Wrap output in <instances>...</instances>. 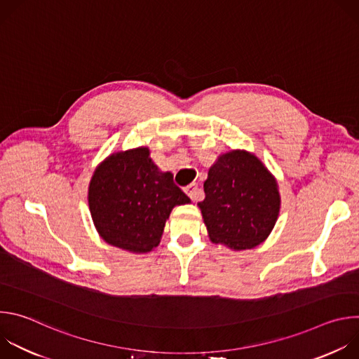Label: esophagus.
Returning a JSON list of instances; mask_svg holds the SVG:
<instances>
[{"label":"esophagus","instance_id":"1","mask_svg":"<svg viewBox=\"0 0 359 359\" xmlns=\"http://www.w3.org/2000/svg\"><path fill=\"white\" fill-rule=\"evenodd\" d=\"M184 193L193 200V201H198L203 198V191L198 189V186L196 183L189 184L187 187H184Z\"/></svg>","mask_w":359,"mask_h":359}]
</instances>
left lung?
<instances>
[{
  "label": "left lung",
  "mask_w": 359,
  "mask_h": 359,
  "mask_svg": "<svg viewBox=\"0 0 359 359\" xmlns=\"http://www.w3.org/2000/svg\"><path fill=\"white\" fill-rule=\"evenodd\" d=\"M197 203L209 238L233 251L267 240L280 215L281 196L274 175L251 151L233 149L212 165Z\"/></svg>",
  "instance_id": "obj_1"
}]
</instances>
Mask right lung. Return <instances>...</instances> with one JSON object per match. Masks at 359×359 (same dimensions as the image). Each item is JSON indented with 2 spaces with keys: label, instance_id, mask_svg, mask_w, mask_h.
Wrapping results in <instances>:
<instances>
[{
  "label": "right lung",
  "instance_id": "right-lung-1",
  "mask_svg": "<svg viewBox=\"0 0 359 359\" xmlns=\"http://www.w3.org/2000/svg\"><path fill=\"white\" fill-rule=\"evenodd\" d=\"M190 198L139 146L118 150L102 161L89 182L88 204L93 226L108 244L133 254H146L161 243L176 206Z\"/></svg>",
  "mask_w": 359,
  "mask_h": 359
}]
</instances>
